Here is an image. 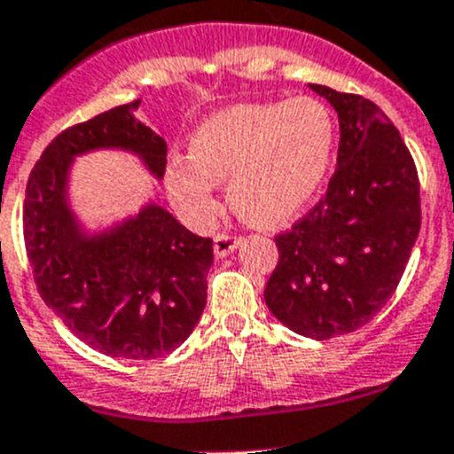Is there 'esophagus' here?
I'll return each mask as SVG.
<instances>
[{
  "label": "esophagus",
  "instance_id": "34e87169",
  "mask_svg": "<svg viewBox=\"0 0 454 454\" xmlns=\"http://www.w3.org/2000/svg\"><path fill=\"white\" fill-rule=\"evenodd\" d=\"M241 244V239L239 237H235V235H217L215 237V257L217 259H223V257H228V254L231 253H235L237 250V246Z\"/></svg>",
  "mask_w": 454,
  "mask_h": 454
}]
</instances>
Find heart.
Returning a JSON list of instances; mask_svg holds the SVG:
<instances>
[{
  "label": "heart",
  "mask_w": 454,
  "mask_h": 454,
  "mask_svg": "<svg viewBox=\"0 0 454 454\" xmlns=\"http://www.w3.org/2000/svg\"><path fill=\"white\" fill-rule=\"evenodd\" d=\"M333 110L315 97L235 104L206 117L188 139V160L166 164L175 208L197 228L219 215L217 184L239 217L288 222L324 184L334 155Z\"/></svg>",
  "instance_id": "heart-1"
}]
</instances>
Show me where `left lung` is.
<instances>
[{"instance_id":"8db88e82","label":"left lung","mask_w":454,"mask_h":454,"mask_svg":"<svg viewBox=\"0 0 454 454\" xmlns=\"http://www.w3.org/2000/svg\"><path fill=\"white\" fill-rule=\"evenodd\" d=\"M339 117L337 170L325 197L277 235L279 262L263 299L310 339L366 325L397 288L421 226L415 161L380 106L308 83Z\"/></svg>"}]
</instances>
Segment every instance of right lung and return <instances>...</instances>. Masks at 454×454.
<instances>
[{
    "label": "right lung",
    "instance_id": "add662e5",
    "mask_svg": "<svg viewBox=\"0 0 454 454\" xmlns=\"http://www.w3.org/2000/svg\"><path fill=\"white\" fill-rule=\"evenodd\" d=\"M117 106L57 135L26 186L24 239L39 294L97 353L157 359L195 330L206 306L213 239L177 222L160 197L110 226L88 228L70 204L74 160L95 151L137 157L160 182L164 137Z\"/></svg>",
    "mask_w": 454,
    "mask_h": 454
}]
</instances>
